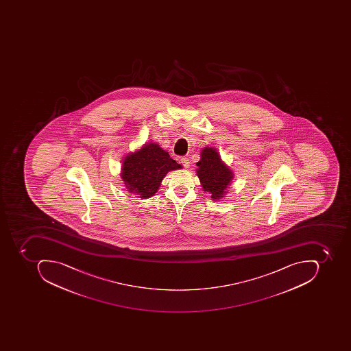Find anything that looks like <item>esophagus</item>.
<instances>
[{
  "label": "esophagus",
  "mask_w": 351,
  "mask_h": 351,
  "mask_svg": "<svg viewBox=\"0 0 351 351\" xmlns=\"http://www.w3.org/2000/svg\"><path fill=\"white\" fill-rule=\"evenodd\" d=\"M180 163L184 169H188V167H190V160H189V158H186V157H182V158L180 159Z\"/></svg>",
  "instance_id": "obj_1"
}]
</instances>
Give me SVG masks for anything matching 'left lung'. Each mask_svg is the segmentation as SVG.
<instances>
[{
    "mask_svg": "<svg viewBox=\"0 0 351 351\" xmlns=\"http://www.w3.org/2000/svg\"><path fill=\"white\" fill-rule=\"evenodd\" d=\"M198 178L202 188L211 194L213 199H220L233 178L231 170L222 162L219 155L212 147L202 151V159L196 163Z\"/></svg>",
    "mask_w": 351,
    "mask_h": 351,
    "instance_id": "obj_1",
    "label": "left lung"
}]
</instances>
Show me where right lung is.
<instances>
[{"instance_id": "1", "label": "right lung", "mask_w": 351, "mask_h": 351, "mask_svg": "<svg viewBox=\"0 0 351 351\" xmlns=\"http://www.w3.org/2000/svg\"><path fill=\"white\" fill-rule=\"evenodd\" d=\"M180 167L157 143H147L124 158L121 178L130 193L145 199L158 191L167 172Z\"/></svg>"}]
</instances>
